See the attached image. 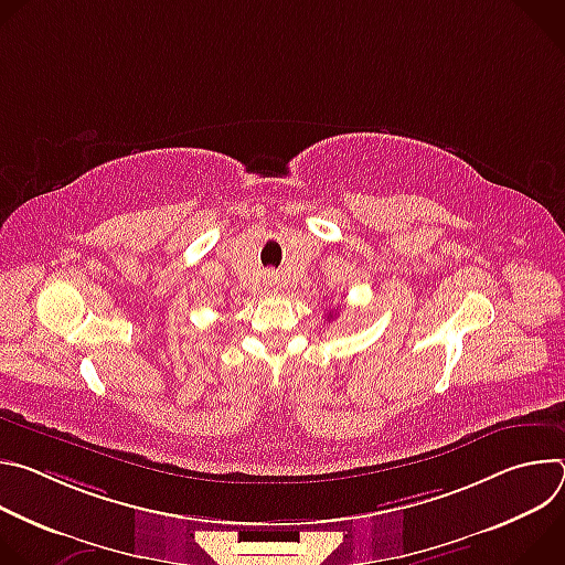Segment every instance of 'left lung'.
<instances>
[{
    "label": "left lung",
    "instance_id": "obj_1",
    "mask_svg": "<svg viewBox=\"0 0 565 565\" xmlns=\"http://www.w3.org/2000/svg\"><path fill=\"white\" fill-rule=\"evenodd\" d=\"M329 317H333V315H329Z\"/></svg>",
    "mask_w": 565,
    "mask_h": 565
}]
</instances>
